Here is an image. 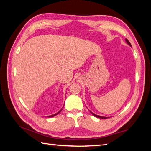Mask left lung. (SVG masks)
<instances>
[{
  "mask_svg": "<svg viewBox=\"0 0 151 151\" xmlns=\"http://www.w3.org/2000/svg\"><path fill=\"white\" fill-rule=\"evenodd\" d=\"M126 41L127 42V43L129 45H130L131 46V44H130V43L129 42V41L127 39H126ZM91 113L94 115V116H95L96 117H98V118H101V119H107L108 117H102V116H99V115H95V114H93L92 112H91Z\"/></svg>",
  "mask_w": 151,
  "mask_h": 151,
  "instance_id": "obj_1",
  "label": "left lung"
}]
</instances>
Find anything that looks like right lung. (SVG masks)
I'll return each mask as SVG.
<instances>
[{"label": "right lung", "mask_w": 151, "mask_h": 151, "mask_svg": "<svg viewBox=\"0 0 151 151\" xmlns=\"http://www.w3.org/2000/svg\"><path fill=\"white\" fill-rule=\"evenodd\" d=\"M62 110H61L60 111H58V113H56V114H54V115H49V116H48V117H54V116H55V115H56L57 114H58L59 113H60V112L61 111H62Z\"/></svg>", "instance_id": "add662e5"}]
</instances>
